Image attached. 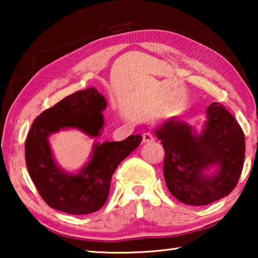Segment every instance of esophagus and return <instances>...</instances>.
Segmentation results:
<instances>
[{"label":"esophagus","mask_w":258,"mask_h":258,"mask_svg":"<svg viewBox=\"0 0 258 258\" xmlns=\"http://www.w3.org/2000/svg\"><path fill=\"white\" fill-rule=\"evenodd\" d=\"M142 139H143V142H145V143H149V142L155 141L154 135H152L150 132L143 133V134H142Z\"/></svg>","instance_id":"34e87169"}]
</instances>
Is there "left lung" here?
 <instances>
[{"instance_id":"1","label":"left lung","mask_w":258,"mask_h":258,"mask_svg":"<svg viewBox=\"0 0 258 258\" xmlns=\"http://www.w3.org/2000/svg\"><path fill=\"white\" fill-rule=\"evenodd\" d=\"M202 133L181 119L172 118L155 130L164 147V177L171 194L181 203L204 206L226 197L241 175L244 135L223 104L207 109ZM217 169L212 174L206 171Z\"/></svg>"}]
</instances>
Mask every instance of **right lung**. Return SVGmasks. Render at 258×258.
Listing matches in <instances>:
<instances>
[{"label":"right lung","mask_w":258,"mask_h":258,"mask_svg":"<svg viewBox=\"0 0 258 258\" xmlns=\"http://www.w3.org/2000/svg\"><path fill=\"white\" fill-rule=\"evenodd\" d=\"M107 102L94 87L68 95L34 120L25 143L28 173L43 200L50 207L73 215L99 211L109 196L112 174L121 161L140 146L142 137L130 135L124 141L94 143L84 167L72 174L56 165L49 137L62 128H76L97 138L104 120Z\"/></svg>","instance_id":"add662e5"}]
</instances>
